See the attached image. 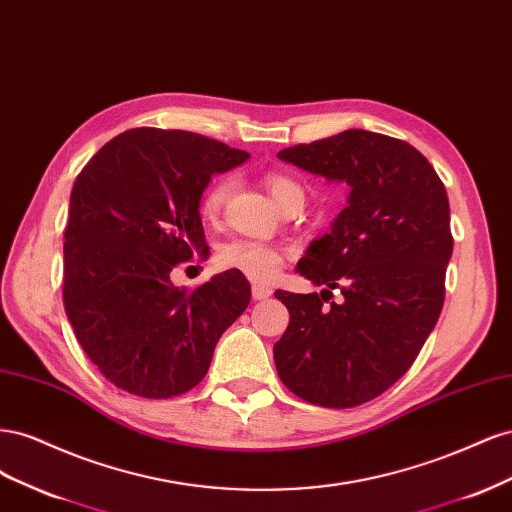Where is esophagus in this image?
I'll return each mask as SVG.
<instances>
[{
	"label": "esophagus",
	"instance_id": "esophagus-1",
	"mask_svg": "<svg viewBox=\"0 0 512 512\" xmlns=\"http://www.w3.org/2000/svg\"><path fill=\"white\" fill-rule=\"evenodd\" d=\"M252 297H254V301L269 299L271 297V288L262 286V284H252Z\"/></svg>",
	"mask_w": 512,
	"mask_h": 512
}]
</instances>
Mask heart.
Masks as SVG:
<instances>
[{
	"mask_svg": "<svg viewBox=\"0 0 512 512\" xmlns=\"http://www.w3.org/2000/svg\"><path fill=\"white\" fill-rule=\"evenodd\" d=\"M265 183H267V190L271 192L273 200L280 209L294 198H303L301 185L286 175L271 173V175H267ZM230 192H232L230 177H222L218 181H213L203 196V203H200V213H203V218H207V220L218 218L222 207L226 205ZM282 260H284L282 250H277V247H273L269 243L254 241V239H232V241L222 243L218 247V252H215V262H218V267L239 271L258 282L271 280V277L277 273V269H280Z\"/></svg>",
	"mask_w": 512,
	"mask_h": 512,
	"instance_id": "obj_1",
	"label": "heart"
}]
</instances>
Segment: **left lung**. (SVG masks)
Returning a JSON list of instances; mask_svg holds the SVG:
<instances>
[{
    "instance_id": "8db88e82",
    "label": "left lung",
    "mask_w": 512,
    "mask_h": 512,
    "mask_svg": "<svg viewBox=\"0 0 512 512\" xmlns=\"http://www.w3.org/2000/svg\"><path fill=\"white\" fill-rule=\"evenodd\" d=\"M277 158L350 188L331 232L309 243L297 265L324 290L275 292L290 312L273 346L277 374L309 404L361 406L406 374L440 318L453 254L444 183L421 151L367 130ZM333 289L345 301L324 306Z\"/></svg>"
}]
</instances>
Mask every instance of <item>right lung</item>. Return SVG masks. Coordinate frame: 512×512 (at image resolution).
Instances as JSON below:
<instances>
[{"mask_svg":"<svg viewBox=\"0 0 512 512\" xmlns=\"http://www.w3.org/2000/svg\"><path fill=\"white\" fill-rule=\"evenodd\" d=\"M250 153L185 130L134 128L108 141L74 181L64 232V307L74 335L119 389L188 393L215 344L250 305V282L224 271L196 290L170 280L207 256L200 198L211 175Z\"/></svg>","mask_w":512,"mask_h":512,"instance_id":"1","label":"right lung"}]
</instances>
